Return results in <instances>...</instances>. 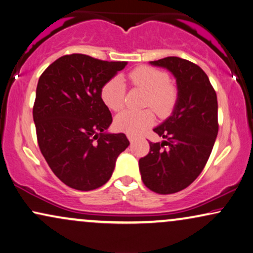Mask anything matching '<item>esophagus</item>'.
Returning <instances> with one entry per match:
<instances>
[{"label": "esophagus", "instance_id": "1", "mask_svg": "<svg viewBox=\"0 0 253 253\" xmlns=\"http://www.w3.org/2000/svg\"><path fill=\"white\" fill-rule=\"evenodd\" d=\"M128 140H129L130 143H134V142H135V141H136L135 137L132 136V135H129V134H128Z\"/></svg>", "mask_w": 253, "mask_h": 253}]
</instances>
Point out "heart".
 <instances>
[{"instance_id": "b5f03b06", "label": "heart", "mask_w": 253, "mask_h": 253, "mask_svg": "<svg viewBox=\"0 0 253 253\" xmlns=\"http://www.w3.org/2000/svg\"><path fill=\"white\" fill-rule=\"evenodd\" d=\"M129 82L134 86L148 91L146 106L153 107L160 117H167L172 112L178 99V91L170 77L163 70L149 66H140L128 74ZM126 83L121 76H114L102 86L100 97L105 105L112 111H120L125 104ZM155 121L151 110L140 112L125 111L116 118V126L129 135H140Z\"/></svg>"}]
</instances>
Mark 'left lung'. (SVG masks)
I'll list each match as a JSON object with an SVG mask.
<instances>
[{
  "mask_svg": "<svg viewBox=\"0 0 253 253\" xmlns=\"http://www.w3.org/2000/svg\"><path fill=\"white\" fill-rule=\"evenodd\" d=\"M150 65L172 73L178 99L172 114L154 128L168 141L149 142L139 168L149 190L171 194L193 183L206 166L218 132L217 97L206 73L193 62L168 56Z\"/></svg>",
  "mask_w": 253,
  "mask_h": 253,
  "instance_id": "8db88e82",
  "label": "left lung"
}]
</instances>
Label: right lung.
Listing matches in <instances>:
<instances>
[{
  "instance_id": "add662e5",
  "label": "right lung",
  "mask_w": 253,
  "mask_h": 253,
  "mask_svg": "<svg viewBox=\"0 0 253 253\" xmlns=\"http://www.w3.org/2000/svg\"><path fill=\"white\" fill-rule=\"evenodd\" d=\"M126 65L70 54L40 76L33 105L37 139L47 164L67 186H103L129 146L124 133H106L112 116L100 97L104 84Z\"/></svg>"
}]
</instances>
